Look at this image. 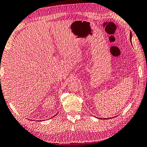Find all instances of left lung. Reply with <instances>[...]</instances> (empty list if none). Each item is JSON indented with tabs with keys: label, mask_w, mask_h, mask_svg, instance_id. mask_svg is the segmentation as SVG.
<instances>
[{
	"label": "left lung",
	"mask_w": 147,
	"mask_h": 147,
	"mask_svg": "<svg viewBox=\"0 0 147 147\" xmlns=\"http://www.w3.org/2000/svg\"><path fill=\"white\" fill-rule=\"evenodd\" d=\"M130 37H131V39H130V40H131V38H132V35H131H131H130Z\"/></svg>",
	"instance_id": "left-lung-1"
}]
</instances>
